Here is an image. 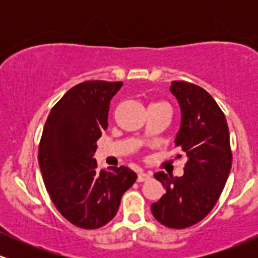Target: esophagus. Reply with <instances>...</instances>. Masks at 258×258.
<instances>
[{"instance_id":"34e87169","label":"esophagus","mask_w":258,"mask_h":258,"mask_svg":"<svg viewBox=\"0 0 258 258\" xmlns=\"http://www.w3.org/2000/svg\"><path fill=\"white\" fill-rule=\"evenodd\" d=\"M152 178V173H148V172H139L138 177H137V182L142 183V182H146V180H149Z\"/></svg>"}]
</instances>
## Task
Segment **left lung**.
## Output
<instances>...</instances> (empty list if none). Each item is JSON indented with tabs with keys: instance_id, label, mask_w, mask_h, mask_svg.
<instances>
[{
	"instance_id": "8db88e82",
	"label": "left lung",
	"mask_w": 258,
	"mask_h": 258,
	"mask_svg": "<svg viewBox=\"0 0 258 258\" xmlns=\"http://www.w3.org/2000/svg\"><path fill=\"white\" fill-rule=\"evenodd\" d=\"M170 91L180 108L174 144L184 153L186 162L182 177L154 174L166 193L152 204V212L164 226L183 229L214 209L229 176L232 150L226 116L211 94L185 81H172Z\"/></svg>"
}]
</instances>
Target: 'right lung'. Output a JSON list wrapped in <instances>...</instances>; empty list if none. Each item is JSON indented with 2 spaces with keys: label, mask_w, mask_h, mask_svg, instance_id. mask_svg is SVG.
I'll return each instance as SVG.
<instances>
[{
  "label": "right lung",
  "mask_w": 258,
  "mask_h": 258,
  "mask_svg": "<svg viewBox=\"0 0 258 258\" xmlns=\"http://www.w3.org/2000/svg\"><path fill=\"white\" fill-rule=\"evenodd\" d=\"M121 87V81L74 86L52 108L41 137L38 165L47 191L61 216L84 229L110 222L137 179L126 166L98 171L93 159L110 100Z\"/></svg>",
  "instance_id": "add662e5"
}]
</instances>
